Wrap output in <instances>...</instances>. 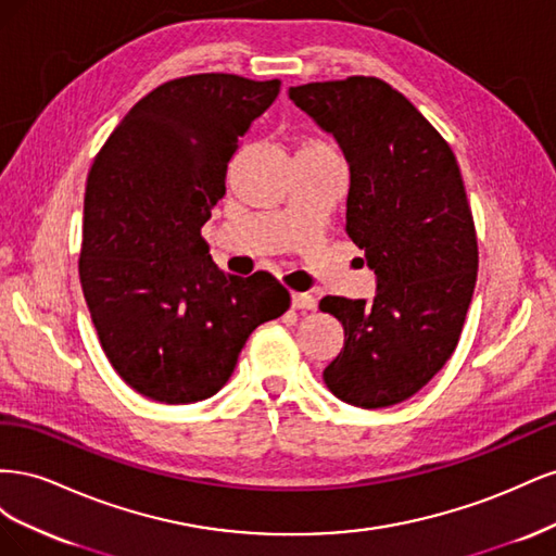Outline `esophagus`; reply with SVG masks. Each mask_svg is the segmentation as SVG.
<instances>
[{
  "instance_id": "34e87169",
  "label": "esophagus",
  "mask_w": 556,
  "mask_h": 556,
  "mask_svg": "<svg viewBox=\"0 0 556 556\" xmlns=\"http://www.w3.org/2000/svg\"><path fill=\"white\" fill-rule=\"evenodd\" d=\"M292 306L299 311H315L317 299L311 292H292Z\"/></svg>"
}]
</instances>
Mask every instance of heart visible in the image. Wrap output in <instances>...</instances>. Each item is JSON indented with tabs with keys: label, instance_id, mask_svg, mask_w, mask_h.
Returning a JSON list of instances; mask_svg holds the SVG:
<instances>
[{
	"label": "heart",
	"instance_id": "obj_1",
	"mask_svg": "<svg viewBox=\"0 0 556 556\" xmlns=\"http://www.w3.org/2000/svg\"><path fill=\"white\" fill-rule=\"evenodd\" d=\"M323 148H331V146L323 139H306V141H301L299 150H323Z\"/></svg>",
	"mask_w": 556,
	"mask_h": 556
}]
</instances>
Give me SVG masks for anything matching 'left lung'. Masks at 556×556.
Returning a JSON list of instances; mask_svg holds the SVG:
<instances>
[{"label":"left lung","mask_w":556,"mask_h":556,"mask_svg":"<svg viewBox=\"0 0 556 556\" xmlns=\"http://www.w3.org/2000/svg\"><path fill=\"white\" fill-rule=\"evenodd\" d=\"M290 99L331 131L350 164L345 233L376 271V296H325L343 325L327 368L333 396L387 408L417 394L459 343L478 280V237L452 148L376 76L306 83Z\"/></svg>","instance_id":"1"}]
</instances>
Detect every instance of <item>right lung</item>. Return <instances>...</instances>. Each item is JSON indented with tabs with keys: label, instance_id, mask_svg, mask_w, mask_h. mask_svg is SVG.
<instances>
[{
	"label": "right lung",
	"instance_id": "1",
	"mask_svg": "<svg viewBox=\"0 0 556 556\" xmlns=\"http://www.w3.org/2000/svg\"><path fill=\"white\" fill-rule=\"evenodd\" d=\"M280 80L192 74L131 106L86 185L78 260L99 343L134 392L194 403L223 390L248 336L290 308L268 274L217 268L201 237L227 164Z\"/></svg>",
	"mask_w": 556,
	"mask_h": 556
}]
</instances>
